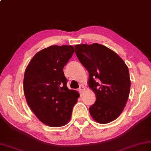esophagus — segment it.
Segmentation results:
<instances>
[{"instance_id": "esophagus-1", "label": "esophagus", "mask_w": 151, "mask_h": 151, "mask_svg": "<svg viewBox=\"0 0 151 151\" xmlns=\"http://www.w3.org/2000/svg\"><path fill=\"white\" fill-rule=\"evenodd\" d=\"M79 91H80V92H83V90H84V87H83V86H82V85L80 86H79Z\"/></svg>"}]
</instances>
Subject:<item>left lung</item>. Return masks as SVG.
<instances>
[{"instance_id": "8db88e82", "label": "left lung", "mask_w": 151, "mask_h": 151, "mask_svg": "<svg viewBox=\"0 0 151 151\" xmlns=\"http://www.w3.org/2000/svg\"><path fill=\"white\" fill-rule=\"evenodd\" d=\"M75 53L89 73V87L96 101L89 108L100 124L114 121L123 111L130 89L129 71L121 57L103 45H75Z\"/></svg>"}]
</instances>
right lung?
<instances>
[{"instance_id":"right-lung-1","label":"right lung","mask_w":151,"mask_h":151,"mask_svg":"<svg viewBox=\"0 0 151 151\" xmlns=\"http://www.w3.org/2000/svg\"><path fill=\"white\" fill-rule=\"evenodd\" d=\"M74 52L71 45H52L37 52L26 68L24 94L41 122L60 127L69 121L79 94L67 87L63 67Z\"/></svg>"}]
</instances>
